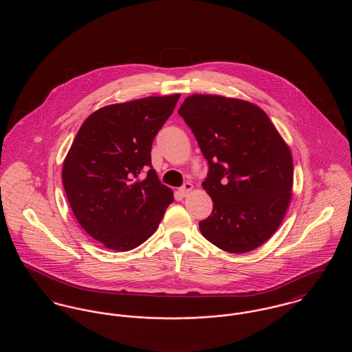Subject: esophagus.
I'll use <instances>...</instances> for the list:
<instances>
[{"label":"esophagus","instance_id":"1","mask_svg":"<svg viewBox=\"0 0 352 352\" xmlns=\"http://www.w3.org/2000/svg\"><path fill=\"white\" fill-rule=\"evenodd\" d=\"M191 190H192V184H190V182H186V184L179 188V192H181L184 197H186Z\"/></svg>","mask_w":352,"mask_h":352}]
</instances>
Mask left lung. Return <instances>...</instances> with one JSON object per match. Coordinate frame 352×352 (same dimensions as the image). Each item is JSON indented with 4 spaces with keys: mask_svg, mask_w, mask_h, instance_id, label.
<instances>
[{
    "mask_svg": "<svg viewBox=\"0 0 352 352\" xmlns=\"http://www.w3.org/2000/svg\"><path fill=\"white\" fill-rule=\"evenodd\" d=\"M178 113L208 162L201 186L214 207L199 221L201 234L231 253L260 247L280 227L292 197L293 158L283 137L248 101L192 95Z\"/></svg>",
    "mask_w": 352,
    "mask_h": 352,
    "instance_id": "obj_1",
    "label": "left lung"
}]
</instances>
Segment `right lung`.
Returning a JSON list of instances; mask_svg holds the SVG:
<instances>
[{
    "mask_svg": "<svg viewBox=\"0 0 352 352\" xmlns=\"http://www.w3.org/2000/svg\"><path fill=\"white\" fill-rule=\"evenodd\" d=\"M181 95L112 104L87 118L63 162L68 203L84 231L126 252L158 228L173 191L151 166V144Z\"/></svg>",
    "mask_w": 352,
    "mask_h": 352,
    "instance_id": "right-lung-1",
    "label": "right lung"
}]
</instances>
